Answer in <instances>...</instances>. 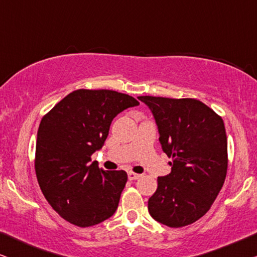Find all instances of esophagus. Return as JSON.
<instances>
[{
    "label": "esophagus",
    "instance_id": "34e87169",
    "mask_svg": "<svg viewBox=\"0 0 257 257\" xmlns=\"http://www.w3.org/2000/svg\"><path fill=\"white\" fill-rule=\"evenodd\" d=\"M127 177H128L130 180H137V179H139L140 177H142V175L138 174V173H135V172H128Z\"/></svg>",
    "mask_w": 257,
    "mask_h": 257
}]
</instances>
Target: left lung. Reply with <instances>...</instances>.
I'll list each match as a JSON object with an SVG mask.
<instances>
[{
  "label": "left lung",
  "mask_w": 257,
  "mask_h": 257,
  "mask_svg": "<svg viewBox=\"0 0 257 257\" xmlns=\"http://www.w3.org/2000/svg\"><path fill=\"white\" fill-rule=\"evenodd\" d=\"M152 112L171 173L158 178L149 212L172 228L188 226L208 212L227 174V136L222 118L202 101L140 96Z\"/></svg>",
  "instance_id": "obj_1"
}]
</instances>
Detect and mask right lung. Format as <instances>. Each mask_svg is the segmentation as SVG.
<instances>
[{
    "label": "right lung",
    "mask_w": 257,
    "mask_h": 257,
    "mask_svg": "<svg viewBox=\"0 0 257 257\" xmlns=\"http://www.w3.org/2000/svg\"><path fill=\"white\" fill-rule=\"evenodd\" d=\"M139 101L112 90H76L42 118L35 171L41 191L63 219L90 227L111 217L127 181L91 156L103 147L113 118Z\"/></svg>",
    "instance_id": "right-lung-1"
}]
</instances>
